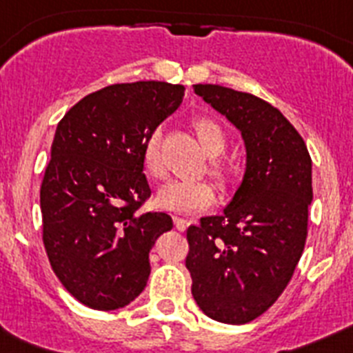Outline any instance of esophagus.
Segmentation results:
<instances>
[{
    "label": "esophagus",
    "mask_w": 353,
    "mask_h": 353,
    "mask_svg": "<svg viewBox=\"0 0 353 353\" xmlns=\"http://www.w3.org/2000/svg\"><path fill=\"white\" fill-rule=\"evenodd\" d=\"M173 221H174V226H176V230H180V232L187 230V228H189V224L192 223V221L183 219V217H179V215H176V217H173Z\"/></svg>",
    "instance_id": "34e87169"
}]
</instances>
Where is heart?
Listing matches in <instances>:
<instances>
[{
  "mask_svg": "<svg viewBox=\"0 0 353 353\" xmlns=\"http://www.w3.org/2000/svg\"><path fill=\"white\" fill-rule=\"evenodd\" d=\"M199 143L208 155H212L210 171L221 182L230 179V168L221 161V155L226 150L228 136L223 127L210 117H198L192 121ZM143 164L152 176H164V162L161 157V129H154L143 143ZM214 187L205 180H182L174 179L159 189L157 205L170 212H198L214 203Z\"/></svg>",
  "mask_w": 353,
  "mask_h": 353,
  "instance_id": "b5f03b06",
  "label": "heart"
}]
</instances>
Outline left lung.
Segmentation results:
<instances>
[{"mask_svg":"<svg viewBox=\"0 0 353 353\" xmlns=\"http://www.w3.org/2000/svg\"><path fill=\"white\" fill-rule=\"evenodd\" d=\"M240 130L244 180L221 215L187 228L192 297L212 320L248 323L277 301L302 256L313 199L304 139L277 108L251 93L194 84Z\"/></svg>","mask_w":353,"mask_h":353,"instance_id":"1","label":"left lung"}]
</instances>
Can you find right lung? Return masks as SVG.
<instances>
[{
    "instance_id": "right-lung-1",
    "label": "right lung",
    "mask_w": 353,
    "mask_h": 353,
    "mask_svg": "<svg viewBox=\"0 0 353 353\" xmlns=\"http://www.w3.org/2000/svg\"><path fill=\"white\" fill-rule=\"evenodd\" d=\"M182 84H111L81 99L56 127L40 187L42 239L72 297L92 310L130 304L150 276V249L173 221L139 212L152 191L143 143L183 99Z\"/></svg>"
}]
</instances>
